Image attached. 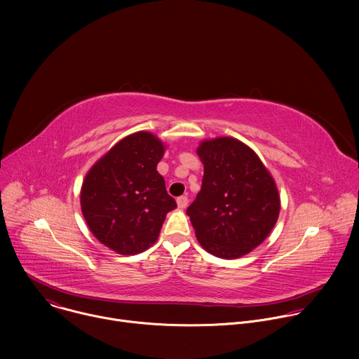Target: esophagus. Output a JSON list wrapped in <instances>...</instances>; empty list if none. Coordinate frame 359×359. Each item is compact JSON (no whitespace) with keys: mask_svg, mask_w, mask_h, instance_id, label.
<instances>
[{"mask_svg":"<svg viewBox=\"0 0 359 359\" xmlns=\"http://www.w3.org/2000/svg\"><path fill=\"white\" fill-rule=\"evenodd\" d=\"M187 204H189V198L186 196L177 197V206H179V209H186Z\"/></svg>","mask_w":359,"mask_h":359,"instance_id":"34e87169","label":"esophagus"}]
</instances>
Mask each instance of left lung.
<instances>
[{"label": "left lung", "mask_w": 359, "mask_h": 359, "mask_svg": "<svg viewBox=\"0 0 359 359\" xmlns=\"http://www.w3.org/2000/svg\"><path fill=\"white\" fill-rule=\"evenodd\" d=\"M196 151L204 175L186 210L194 234L216 257L240 259L259 247L278 220L276 180L257 153L236 137L204 139Z\"/></svg>", "instance_id": "left-lung-1"}]
</instances>
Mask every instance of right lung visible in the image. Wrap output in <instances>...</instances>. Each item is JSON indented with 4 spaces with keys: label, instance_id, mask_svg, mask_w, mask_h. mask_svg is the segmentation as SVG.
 I'll return each instance as SVG.
<instances>
[{
    "label": "right lung",
    "instance_id": "add662e5",
    "mask_svg": "<svg viewBox=\"0 0 359 359\" xmlns=\"http://www.w3.org/2000/svg\"><path fill=\"white\" fill-rule=\"evenodd\" d=\"M166 144L150 132L121 139L88 170L81 210L90 233L108 248L133 255L155 244L177 204L156 170Z\"/></svg>",
    "mask_w": 359,
    "mask_h": 359
}]
</instances>
